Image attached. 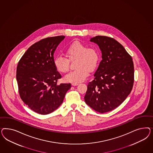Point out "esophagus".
Returning <instances> with one entry per match:
<instances>
[{
    "instance_id": "esophagus-1",
    "label": "esophagus",
    "mask_w": 153,
    "mask_h": 153,
    "mask_svg": "<svg viewBox=\"0 0 153 153\" xmlns=\"http://www.w3.org/2000/svg\"><path fill=\"white\" fill-rule=\"evenodd\" d=\"M79 83H77V82H74V83H72V86H77L79 85Z\"/></svg>"
}]
</instances>
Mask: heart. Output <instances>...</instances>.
I'll return each instance as SVG.
<instances>
[{
	"label": "heart",
	"mask_w": 153,
	"mask_h": 153,
	"mask_svg": "<svg viewBox=\"0 0 153 153\" xmlns=\"http://www.w3.org/2000/svg\"><path fill=\"white\" fill-rule=\"evenodd\" d=\"M69 60L77 59L75 67L77 68L70 72L64 77L65 81L70 82H81L88 77L90 70L93 71L97 67L100 60V53L95 47L88 46L79 42H74L65 50ZM56 69L62 73L69 70L68 60L62 56H57L54 61Z\"/></svg>",
	"instance_id": "heart-1"
}]
</instances>
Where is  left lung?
Wrapping results in <instances>:
<instances>
[{
    "label": "left lung",
    "mask_w": 153,
    "mask_h": 153,
    "mask_svg": "<svg viewBox=\"0 0 153 153\" xmlns=\"http://www.w3.org/2000/svg\"><path fill=\"white\" fill-rule=\"evenodd\" d=\"M90 41L99 47L102 60L84 99L89 107L103 113L118 107L130 94L134 81V63L124 47L113 38L97 36Z\"/></svg>",
    "instance_id": "8db88e82"
}]
</instances>
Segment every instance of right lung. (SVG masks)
Returning a JSON list of instances; mask_svg holds the SVG:
<instances>
[{
  "label": "right lung",
  "mask_w": 153,
  "mask_h": 153,
  "mask_svg": "<svg viewBox=\"0 0 153 153\" xmlns=\"http://www.w3.org/2000/svg\"><path fill=\"white\" fill-rule=\"evenodd\" d=\"M65 38L47 37L35 43L25 53L17 67L20 97L30 109L40 114L56 110L71 88V83L57 84L62 76L54 63V53Z\"/></svg>",
  "instance_id": "add662e5"
}]
</instances>
